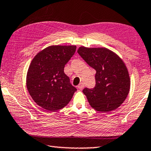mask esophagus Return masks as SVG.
<instances>
[{
  "label": "esophagus",
  "mask_w": 151,
  "mask_h": 151,
  "mask_svg": "<svg viewBox=\"0 0 151 151\" xmlns=\"http://www.w3.org/2000/svg\"><path fill=\"white\" fill-rule=\"evenodd\" d=\"M78 88H79V89H83V88L84 87V83H81L80 84H79L78 85Z\"/></svg>",
  "instance_id": "34e87169"
}]
</instances>
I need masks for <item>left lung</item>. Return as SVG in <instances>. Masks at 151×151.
<instances>
[{"label": "left lung", "mask_w": 151, "mask_h": 151, "mask_svg": "<svg viewBox=\"0 0 151 151\" xmlns=\"http://www.w3.org/2000/svg\"><path fill=\"white\" fill-rule=\"evenodd\" d=\"M77 52L96 70L95 87L83 90L90 105L103 113L119 108L127 98L131 84L127 68L122 59L105 47L81 46Z\"/></svg>", "instance_id": "1"}]
</instances>
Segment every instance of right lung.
<instances>
[{"label":"right lung","instance_id":"1","mask_svg":"<svg viewBox=\"0 0 151 151\" xmlns=\"http://www.w3.org/2000/svg\"><path fill=\"white\" fill-rule=\"evenodd\" d=\"M76 48V45L49 46L37 53L29 65L27 89L34 102L46 110L64 108L76 91L64 73L65 65Z\"/></svg>","mask_w":151,"mask_h":151}]
</instances>
